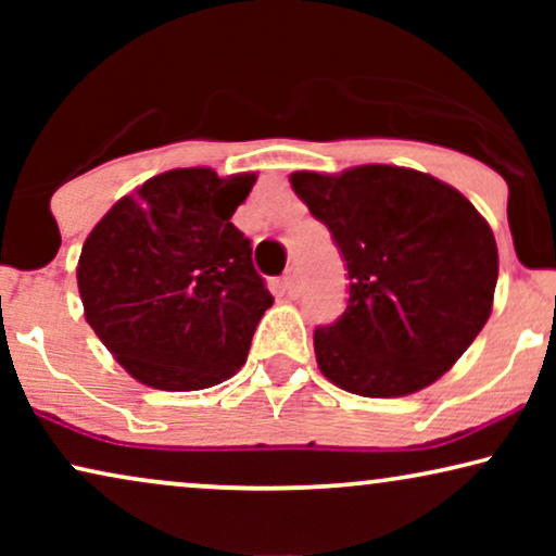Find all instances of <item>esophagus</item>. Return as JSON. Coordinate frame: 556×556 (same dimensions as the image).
<instances>
[{
    "mask_svg": "<svg viewBox=\"0 0 556 556\" xmlns=\"http://www.w3.org/2000/svg\"><path fill=\"white\" fill-rule=\"evenodd\" d=\"M280 286H283V291H286L288 299H295V295H299V291H301V286H299V273H295L293 268L288 270L286 276H283V280H280Z\"/></svg>",
    "mask_w": 556,
    "mask_h": 556,
    "instance_id": "esophagus-1",
    "label": "esophagus"
}]
</instances>
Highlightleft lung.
Instances as JSON below:
<instances>
[{
    "label": "left lung",
    "instance_id": "obj_1",
    "mask_svg": "<svg viewBox=\"0 0 556 556\" xmlns=\"http://www.w3.org/2000/svg\"><path fill=\"white\" fill-rule=\"evenodd\" d=\"M291 185L349 270L344 314L314 331L324 377L362 397H402L443 377L491 316L489 223L458 189L405 166L295 172Z\"/></svg>",
    "mask_w": 556,
    "mask_h": 556
}]
</instances>
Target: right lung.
<instances>
[{
  "label": "right lung",
  "instance_id": "right-lung-1",
  "mask_svg": "<svg viewBox=\"0 0 556 556\" xmlns=\"http://www.w3.org/2000/svg\"><path fill=\"white\" fill-rule=\"evenodd\" d=\"M255 174L172 169L121 197L83 242L86 321L139 382L207 390L248 359L273 295L230 223Z\"/></svg>",
  "mask_w": 556,
  "mask_h": 556
}]
</instances>
